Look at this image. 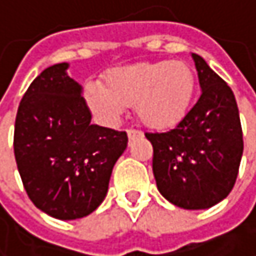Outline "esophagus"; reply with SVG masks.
Listing matches in <instances>:
<instances>
[{
  "mask_svg": "<svg viewBox=\"0 0 256 256\" xmlns=\"http://www.w3.org/2000/svg\"><path fill=\"white\" fill-rule=\"evenodd\" d=\"M128 140H133V139L140 138V136H142V132H140V130H134V128H128Z\"/></svg>",
  "mask_w": 256,
  "mask_h": 256,
  "instance_id": "1",
  "label": "esophagus"
}]
</instances>
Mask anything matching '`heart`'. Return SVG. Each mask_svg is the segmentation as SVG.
I'll return each instance as SVG.
<instances>
[{
  "mask_svg": "<svg viewBox=\"0 0 256 256\" xmlns=\"http://www.w3.org/2000/svg\"><path fill=\"white\" fill-rule=\"evenodd\" d=\"M196 93L192 70L179 60L144 62L114 68L105 86L90 81L84 87L88 108L105 123L114 124L134 105L146 128L166 130L184 120Z\"/></svg>",
  "mask_w": 256,
  "mask_h": 256,
  "instance_id": "b5f03b06",
  "label": "heart"
}]
</instances>
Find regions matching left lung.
I'll return each instance as SVG.
<instances>
[{"label": "left lung", "mask_w": 256, "mask_h": 256, "mask_svg": "<svg viewBox=\"0 0 256 256\" xmlns=\"http://www.w3.org/2000/svg\"><path fill=\"white\" fill-rule=\"evenodd\" d=\"M200 98L169 132L145 133L152 144V172L160 194L172 204L208 209L234 186L243 154L238 108L228 84L204 59L191 53Z\"/></svg>", "instance_id": "8db88e82"}]
</instances>
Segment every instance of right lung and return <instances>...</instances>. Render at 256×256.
Returning <instances> with one entry per match:
<instances>
[{"label": "right lung", "mask_w": 256, "mask_h": 256, "mask_svg": "<svg viewBox=\"0 0 256 256\" xmlns=\"http://www.w3.org/2000/svg\"><path fill=\"white\" fill-rule=\"evenodd\" d=\"M70 64L46 68L18 110L14 157L32 203L56 220L90 215L104 202L126 132L92 124L82 87Z\"/></svg>", "instance_id": "add662e5"}]
</instances>
